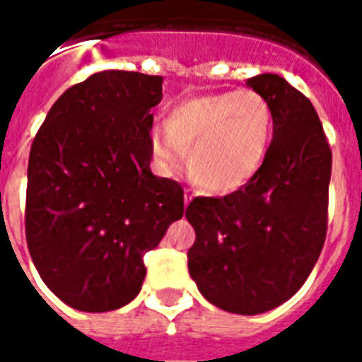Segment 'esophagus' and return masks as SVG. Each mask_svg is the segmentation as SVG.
I'll use <instances>...</instances> for the list:
<instances>
[{"instance_id":"obj_1","label":"esophagus","mask_w":362,"mask_h":362,"mask_svg":"<svg viewBox=\"0 0 362 362\" xmlns=\"http://www.w3.org/2000/svg\"><path fill=\"white\" fill-rule=\"evenodd\" d=\"M192 199H194V196H192L188 189H186V194H184V205H189V202H192Z\"/></svg>"}]
</instances>
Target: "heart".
Returning <instances> with one entry per match:
<instances>
[{"mask_svg": "<svg viewBox=\"0 0 362 362\" xmlns=\"http://www.w3.org/2000/svg\"><path fill=\"white\" fill-rule=\"evenodd\" d=\"M275 118L266 96L252 89L186 98L168 112L165 132L151 135L160 168L173 170L186 151V168L197 188L227 194L258 174L273 141Z\"/></svg>", "mask_w": 362, "mask_h": 362, "instance_id": "1", "label": "heart"}]
</instances>
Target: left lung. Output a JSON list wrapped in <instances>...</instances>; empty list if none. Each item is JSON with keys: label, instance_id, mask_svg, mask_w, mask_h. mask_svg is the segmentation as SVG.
I'll use <instances>...</instances> for the list:
<instances>
[{"label": "left lung", "instance_id": "obj_1", "mask_svg": "<svg viewBox=\"0 0 362 362\" xmlns=\"http://www.w3.org/2000/svg\"><path fill=\"white\" fill-rule=\"evenodd\" d=\"M269 100L273 141L258 174L225 197H196L188 269L199 293L233 314L273 310L295 295L326 240L332 151L312 103L283 77L246 81Z\"/></svg>", "mask_w": 362, "mask_h": 362}]
</instances>
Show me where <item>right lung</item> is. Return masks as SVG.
<instances>
[{
  "label": "right lung",
  "instance_id": "add662e5",
  "mask_svg": "<svg viewBox=\"0 0 362 362\" xmlns=\"http://www.w3.org/2000/svg\"><path fill=\"white\" fill-rule=\"evenodd\" d=\"M163 77L106 69L67 89L38 129L27 174V244L54 295L81 312L132 303L143 254L184 215V189L151 173Z\"/></svg>",
  "mask_w": 362,
  "mask_h": 362
}]
</instances>
